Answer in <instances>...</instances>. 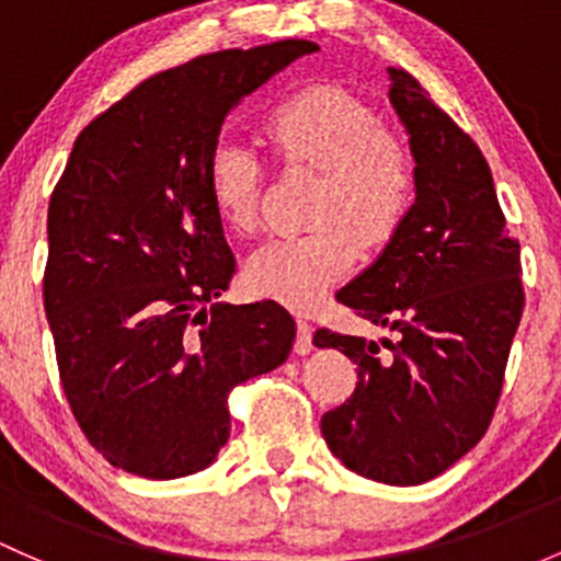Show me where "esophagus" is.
Instances as JSON below:
<instances>
[{
	"mask_svg": "<svg viewBox=\"0 0 561 561\" xmlns=\"http://www.w3.org/2000/svg\"><path fill=\"white\" fill-rule=\"evenodd\" d=\"M297 329H299V334H297V342H294V351H297L299 355H307L312 351V327H310V321H307V318H299Z\"/></svg>",
	"mask_w": 561,
	"mask_h": 561,
	"instance_id": "obj_1",
	"label": "esophagus"
}]
</instances>
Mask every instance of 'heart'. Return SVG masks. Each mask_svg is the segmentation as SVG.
<instances>
[{"label": "heart", "instance_id": "obj_1", "mask_svg": "<svg viewBox=\"0 0 561 561\" xmlns=\"http://www.w3.org/2000/svg\"><path fill=\"white\" fill-rule=\"evenodd\" d=\"M264 136L283 165L321 171L310 210L318 227L259 245L245 278L264 297L310 307L351 273L360 245H379L399 230L414 197L412 154L379 128L364 101L334 85L305 88L275 106ZM262 182L254 149L232 138L216 144L206 184L232 230H256Z\"/></svg>", "mask_w": 561, "mask_h": 561}]
</instances>
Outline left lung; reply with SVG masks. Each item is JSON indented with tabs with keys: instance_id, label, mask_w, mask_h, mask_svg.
Segmentation results:
<instances>
[{
	"instance_id": "1",
	"label": "left lung",
	"mask_w": 561,
	"mask_h": 561,
	"mask_svg": "<svg viewBox=\"0 0 561 561\" xmlns=\"http://www.w3.org/2000/svg\"><path fill=\"white\" fill-rule=\"evenodd\" d=\"M388 77L414 158V203L336 299L396 342L329 329L312 342L358 364L353 396L321 420L329 449L366 479L412 486L455 466L490 427L524 288L481 149L412 75L390 66Z\"/></svg>"
}]
</instances>
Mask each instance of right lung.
Here are the masks:
<instances>
[{"instance_id":"1","label":"right lung","mask_w":561,"mask_h":561,"mask_svg":"<svg viewBox=\"0 0 561 561\" xmlns=\"http://www.w3.org/2000/svg\"><path fill=\"white\" fill-rule=\"evenodd\" d=\"M316 50L283 39L192 58L77 136L47 208L45 312L66 401L114 468H208L230 438V390L291 353L278 302H216L234 256L206 168L230 110Z\"/></svg>"}]
</instances>
